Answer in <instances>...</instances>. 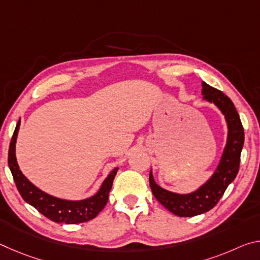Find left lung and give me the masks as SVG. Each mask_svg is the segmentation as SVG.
<instances>
[{
  "mask_svg": "<svg viewBox=\"0 0 260 260\" xmlns=\"http://www.w3.org/2000/svg\"><path fill=\"white\" fill-rule=\"evenodd\" d=\"M202 95L204 101L218 108L225 117L227 125L226 144L214 172L203 184L188 193L167 190L155 181L152 170L149 174V183L153 196L170 212L179 217H195L214 208L227 187L236 178L244 144L243 126L231 99L204 81L202 82Z\"/></svg>",
  "mask_w": 260,
  "mask_h": 260,
  "instance_id": "1",
  "label": "left lung"
}]
</instances>
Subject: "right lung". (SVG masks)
<instances>
[{
  "instance_id": "obj_1",
  "label": "right lung",
  "mask_w": 260,
  "mask_h": 260,
  "mask_svg": "<svg viewBox=\"0 0 260 260\" xmlns=\"http://www.w3.org/2000/svg\"><path fill=\"white\" fill-rule=\"evenodd\" d=\"M19 127L20 119L16 126L10 147H9L8 164L12 177H14L17 189L26 203L32 205L39 212L54 222L76 225V223L86 222L94 219L108 203L109 192L111 190L113 179L119 167H114L108 174V177L103 180L99 190L90 197L79 201H71L52 196L30 182L19 169L16 158V142Z\"/></svg>"
}]
</instances>
